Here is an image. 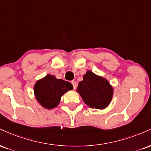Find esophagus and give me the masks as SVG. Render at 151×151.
Returning <instances> with one entry per match:
<instances>
[{"label":"esophagus","mask_w":151,"mask_h":151,"mask_svg":"<svg viewBox=\"0 0 151 151\" xmlns=\"http://www.w3.org/2000/svg\"><path fill=\"white\" fill-rule=\"evenodd\" d=\"M72 84L73 85V89H76V88L77 86V83L75 81H72Z\"/></svg>","instance_id":"1"}]
</instances>
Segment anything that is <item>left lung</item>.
Returning a JSON list of instances; mask_svg holds the SVG:
<instances>
[{
  "label": "left lung",
  "instance_id": "left-lung-1",
  "mask_svg": "<svg viewBox=\"0 0 151 151\" xmlns=\"http://www.w3.org/2000/svg\"><path fill=\"white\" fill-rule=\"evenodd\" d=\"M77 91L90 108L104 109L111 101L114 89L105 78L87 71L78 84Z\"/></svg>",
  "mask_w": 151,
  "mask_h": 151
}]
</instances>
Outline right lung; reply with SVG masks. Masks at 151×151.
<instances>
[{
    "label": "right lung",
    "instance_id": "right-lung-1",
    "mask_svg": "<svg viewBox=\"0 0 151 151\" xmlns=\"http://www.w3.org/2000/svg\"><path fill=\"white\" fill-rule=\"evenodd\" d=\"M73 89L72 84L55 76L47 74L39 79L34 86L35 98L43 108L52 109L58 106L62 95Z\"/></svg>",
    "mask_w": 151,
    "mask_h": 151
}]
</instances>
